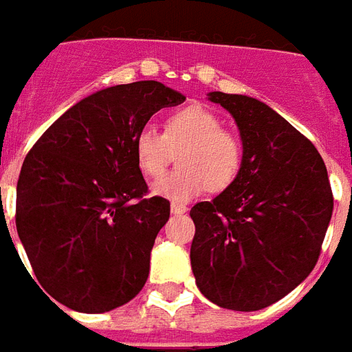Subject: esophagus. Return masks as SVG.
Listing matches in <instances>:
<instances>
[{
  "label": "esophagus",
  "mask_w": 352,
  "mask_h": 352,
  "mask_svg": "<svg viewBox=\"0 0 352 352\" xmlns=\"http://www.w3.org/2000/svg\"><path fill=\"white\" fill-rule=\"evenodd\" d=\"M170 212H173V214H185V212H187V207L182 204H173L170 205Z\"/></svg>",
  "instance_id": "34e87169"
}]
</instances>
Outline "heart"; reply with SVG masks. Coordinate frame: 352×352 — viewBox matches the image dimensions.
<instances>
[{
  "label": "heart",
  "instance_id": "obj_1",
  "mask_svg": "<svg viewBox=\"0 0 352 352\" xmlns=\"http://www.w3.org/2000/svg\"><path fill=\"white\" fill-rule=\"evenodd\" d=\"M136 160L142 173L156 178L173 162L178 151L176 170L153 185V192L174 204H185L204 192H221L234 184L243 165V143L225 131L223 122L205 107H185L167 118L160 132L153 125L138 132Z\"/></svg>",
  "mask_w": 352,
  "mask_h": 352
}]
</instances>
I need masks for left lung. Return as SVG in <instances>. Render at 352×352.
I'll use <instances>...</instances> for the list:
<instances>
[{"label":"left lung","instance_id":"obj_1","mask_svg":"<svg viewBox=\"0 0 352 352\" xmlns=\"http://www.w3.org/2000/svg\"><path fill=\"white\" fill-rule=\"evenodd\" d=\"M232 114L243 143L234 184L190 209V265L207 300L260 311L298 287L318 261L333 190L316 147L269 105L210 92Z\"/></svg>","mask_w":352,"mask_h":352}]
</instances>
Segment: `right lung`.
Segmentation results:
<instances>
[{
    "label": "right lung",
    "mask_w": 352,
    "mask_h": 352,
    "mask_svg": "<svg viewBox=\"0 0 352 352\" xmlns=\"http://www.w3.org/2000/svg\"><path fill=\"white\" fill-rule=\"evenodd\" d=\"M184 101L160 81L109 87L70 107L27 154L16 229L39 285L65 307L107 313L147 282L170 204L145 198L134 143L154 112Z\"/></svg>",
    "instance_id": "obj_1"
}]
</instances>
